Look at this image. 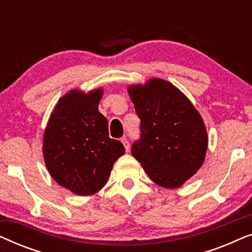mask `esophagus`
<instances>
[{
    "label": "esophagus",
    "instance_id": "1",
    "mask_svg": "<svg viewBox=\"0 0 252 252\" xmlns=\"http://www.w3.org/2000/svg\"><path fill=\"white\" fill-rule=\"evenodd\" d=\"M122 142H123V144H124V147H125L126 151H127V153H128V151H129V142H128V140H127L126 137H123Z\"/></svg>",
    "mask_w": 252,
    "mask_h": 252
}]
</instances>
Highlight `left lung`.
<instances>
[{"label":"left lung","instance_id":"1","mask_svg":"<svg viewBox=\"0 0 252 252\" xmlns=\"http://www.w3.org/2000/svg\"><path fill=\"white\" fill-rule=\"evenodd\" d=\"M128 94L141 120L132 155L155 184L179 188L199 170L208 150L201 115L184 93L163 79L129 86Z\"/></svg>","mask_w":252,"mask_h":252}]
</instances>
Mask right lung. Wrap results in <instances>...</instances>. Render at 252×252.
I'll use <instances>...</instances> for the list:
<instances>
[{"instance_id":"right-lung-1","label":"right lung","mask_w":252,"mask_h":252,"mask_svg":"<svg viewBox=\"0 0 252 252\" xmlns=\"http://www.w3.org/2000/svg\"><path fill=\"white\" fill-rule=\"evenodd\" d=\"M103 89H72L51 112L43 134L44 163L51 178L80 196L104 187L115 161L125 154L118 140L110 139L108 120L98 111Z\"/></svg>"}]
</instances>
